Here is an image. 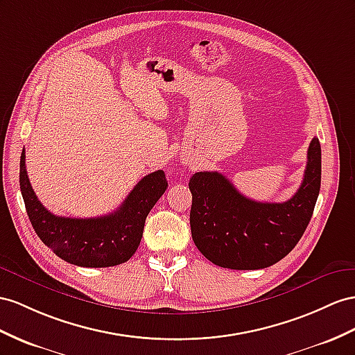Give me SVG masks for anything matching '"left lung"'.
Segmentation results:
<instances>
[{"mask_svg":"<svg viewBox=\"0 0 355 355\" xmlns=\"http://www.w3.org/2000/svg\"><path fill=\"white\" fill-rule=\"evenodd\" d=\"M321 187V145L307 150L302 186L285 202H257L241 195L219 172H196L190 230L198 250L213 264L231 270H258L276 264L304 234Z\"/></svg>","mask_w":355,"mask_h":355,"instance_id":"8db88e82","label":"left lung"}]
</instances>
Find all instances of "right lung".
I'll use <instances>...</instances> for the list:
<instances>
[{"label":"right lung","instance_id":"right-lung-1","mask_svg":"<svg viewBox=\"0 0 355 355\" xmlns=\"http://www.w3.org/2000/svg\"><path fill=\"white\" fill-rule=\"evenodd\" d=\"M19 184L26 214L39 239L70 264L102 268L123 264L133 257L142 239L145 219L165 193L168 181L163 171L145 175L118 210L89 219L55 216L42 205L26 175L25 151L21 156Z\"/></svg>","mask_w":355,"mask_h":355}]
</instances>
